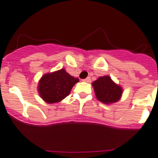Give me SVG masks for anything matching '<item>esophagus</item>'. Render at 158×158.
Listing matches in <instances>:
<instances>
[{
    "label": "esophagus",
    "mask_w": 158,
    "mask_h": 158,
    "mask_svg": "<svg viewBox=\"0 0 158 158\" xmlns=\"http://www.w3.org/2000/svg\"><path fill=\"white\" fill-rule=\"evenodd\" d=\"M83 81L87 82V83H89V82H91V78L90 77L85 78V79H84V80H83Z\"/></svg>",
    "instance_id": "34e87169"
}]
</instances>
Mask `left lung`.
Listing matches in <instances>:
<instances>
[{"instance_id":"obj_1","label":"left lung","mask_w":158,"mask_h":158,"mask_svg":"<svg viewBox=\"0 0 158 158\" xmlns=\"http://www.w3.org/2000/svg\"><path fill=\"white\" fill-rule=\"evenodd\" d=\"M92 85L97 99L106 105L118 102L123 93L122 87L116 84L110 76L100 77L93 82Z\"/></svg>"}]
</instances>
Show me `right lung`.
<instances>
[{
    "mask_svg": "<svg viewBox=\"0 0 158 158\" xmlns=\"http://www.w3.org/2000/svg\"><path fill=\"white\" fill-rule=\"evenodd\" d=\"M79 79L71 76L64 69L44 74L38 82V94L44 102L53 104L62 101L69 95Z\"/></svg>",
    "mask_w": 158,
    "mask_h": 158,
    "instance_id": "obj_1",
    "label": "right lung"
}]
</instances>
